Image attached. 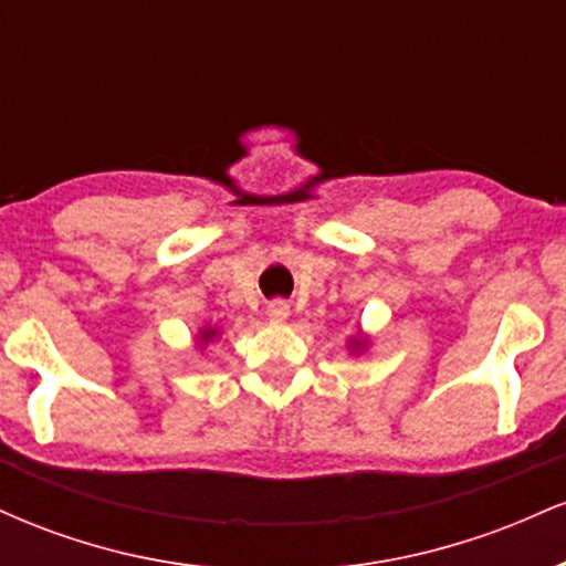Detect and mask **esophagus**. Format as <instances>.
I'll return each mask as SVG.
<instances>
[{
    "instance_id": "34e87169",
    "label": "esophagus",
    "mask_w": 566,
    "mask_h": 566,
    "mask_svg": "<svg viewBox=\"0 0 566 566\" xmlns=\"http://www.w3.org/2000/svg\"><path fill=\"white\" fill-rule=\"evenodd\" d=\"M265 314H269L271 322H284L290 316V303L282 301V297H276V301L265 305Z\"/></svg>"
}]
</instances>
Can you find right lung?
<instances>
[{
    "instance_id": "obj_1",
    "label": "right lung",
    "mask_w": 566,
    "mask_h": 566,
    "mask_svg": "<svg viewBox=\"0 0 566 566\" xmlns=\"http://www.w3.org/2000/svg\"><path fill=\"white\" fill-rule=\"evenodd\" d=\"M210 337H212V333H205V340H210Z\"/></svg>"
}]
</instances>
